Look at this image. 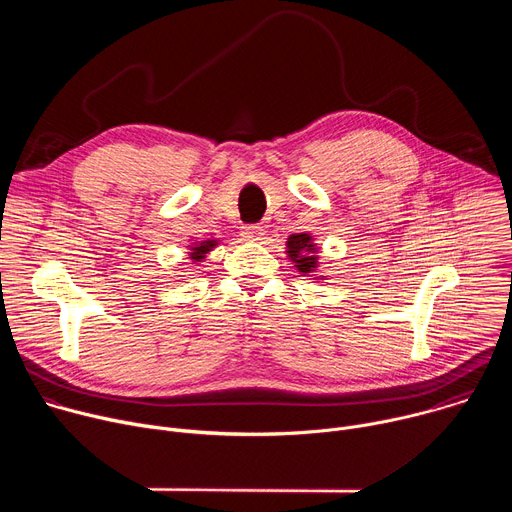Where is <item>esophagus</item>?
Returning a JSON list of instances; mask_svg holds the SVG:
<instances>
[{
	"mask_svg": "<svg viewBox=\"0 0 512 512\" xmlns=\"http://www.w3.org/2000/svg\"><path fill=\"white\" fill-rule=\"evenodd\" d=\"M265 235V229L261 225H245L241 227V237L245 241H261Z\"/></svg>",
	"mask_w": 512,
	"mask_h": 512,
	"instance_id": "1",
	"label": "esophagus"
}]
</instances>
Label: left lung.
Masks as SVG:
<instances>
[{"mask_svg": "<svg viewBox=\"0 0 512 512\" xmlns=\"http://www.w3.org/2000/svg\"><path fill=\"white\" fill-rule=\"evenodd\" d=\"M314 253H316V247H314L310 235L298 233V235H291L287 239V255L291 261L296 263V267L302 273H310L316 269L318 257Z\"/></svg>", "mask_w": 512, "mask_h": 512, "instance_id": "1", "label": "left lung"}]
</instances>
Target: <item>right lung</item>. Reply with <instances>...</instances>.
Segmentation results:
<instances>
[{
  "mask_svg": "<svg viewBox=\"0 0 512 512\" xmlns=\"http://www.w3.org/2000/svg\"><path fill=\"white\" fill-rule=\"evenodd\" d=\"M216 245V241H202L200 245H196V247H192V257L190 259H194V261H200V259H204V255L212 249Z\"/></svg>",
  "mask_w": 512,
  "mask_h": 512,
  "instance_id": "right-lung-1",
  "label": "right lung"
}]
</instances>
